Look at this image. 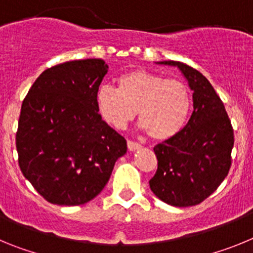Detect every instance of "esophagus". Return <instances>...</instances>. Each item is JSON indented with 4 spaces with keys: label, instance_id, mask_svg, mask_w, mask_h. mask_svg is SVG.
<instances>
[{
    "label": "esophagus",
    "instance_id": "1",
    "mask_svg": "<svg viewBox=\"0 0 253 253\" xmlns=\"http://www.w3.org/2000/svg\"><path fill=\"white\" fill-rule=\"evenodd\" d=\"M128 148L129 151H137V149L140 148V144L137 142H133V140H128Z\"/></svg>",
    "mask_w": 253,
    "mask_h": 253
}]
</instances>
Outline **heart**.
Returning <instances> with one entry per match:
<instances>
[{
	"label": "heart",
	"instance_id": "obj_1",
	"mask_svg": "<svg viewBox=\"0 0 253 253\" xmlns=\"http://www.w3.org/2000/svg\"><path fill=\"white\" fill-rule=\"evenodd\" d=\"M96 106L115 129L125 128L138 110L142 128L154 139L167 140L187 124L193 99L184 82L134 69L118 77V88L101 84L96 91Z\"/></svg>",
	"mask_w": 253,
	"mask_h": 253
}]
</instances>
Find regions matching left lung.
Segmentation results:
<instances>
[{"label": "left lung", "instance_id": "1", "mask_svg": "<svg viewBox=\"0 0 253 253\" xmlns=\"http://www.w3.org/2000/svg\"><path fill=\"white\" fill-rule=\"evenodd\" d=\"M158 64L177 67L194 91V111L180 134L154 147L158 169L149 180L153 194L172 207H193L210 196L231 169L233 129L222 100L207 77L175 60Z\"/></svg>", "mask_w": 253, "mask_h": 253}]
</instances>
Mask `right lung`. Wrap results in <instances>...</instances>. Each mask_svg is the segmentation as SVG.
Masks as SVG:
<instances>
[{"mask_svg": "<svg viewBox=\"0 0 253 253\" xmlns=\"http://www.w3.org/2000/svg\"><path fill=\"white\" fill-rule=\"evenodd\" d=\"M109 67L71 60L45 69L22 102L16 149L22 175L51 204L81 205L99 195L126 140L107 125L96 91Z\"/></svg>", "mask_w": 253, "mask_h": 253, "instance_id": "right-lung-1", "label": "right lung"}]
</instances>
